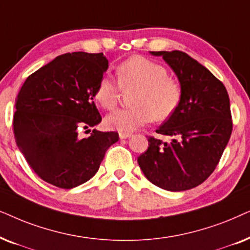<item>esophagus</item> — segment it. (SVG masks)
Segmentation results:
<instances>
[{
  "label": "esophagus",
  "instance_id": "1",
  "mask_svg": "<svg viewBox=\"0 0 250 250\" xmlns=\"http://www.w3.org/2000/svg\"><path fill=\"white\" fill-rule=\"evenodd\" d=\"M131 136H132L131 132H120L119 134L120 139H127L129 137H131Z\"/></svg>",
  "mask_w": 250,
  "mask_h": 250
}]
</instances>
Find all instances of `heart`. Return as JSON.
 Listing matches in <instances>:
<instances>
[{
    "label": "heart",
    "instance_id": "1",
    "mask_svg": "<svg viewBox=\"0 0 250 250\" xmlns=\"http://www.w3.org/2000/svg\"><path fill=\"white\" fill-rule=\"evenodd\" d=\"M122 90L135 89L130 97L131 107L107 115L105 125L121 132L134 131L151 122L164 121L174 114L181 103V85L168 78L164 66L142 56H132L116 67ZM119 86L108 76H103L95 89V99L103 108L113 109L119 99Z\"/></svg>",
    "mask_w": 250,
    "mask_h": 250
}]
</instances>
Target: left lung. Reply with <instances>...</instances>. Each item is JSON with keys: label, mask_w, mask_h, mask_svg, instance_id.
<instances>
[{"label": "left lung", "mask_w": 250, "mask_h": 250, "mask_svg": "<svg viewBox=\"0 0 250 250\" xmlns=\"http://www.w3.org/2000/svg\"><path fill=\"white\" fill-rule=\"evenodd\" d=\"M162 57L177 76L182 97L174 114L156 132L171 141L148 137L147 151L137 159L152 184L171 192L204 183L215 170L232 132L229 98L212 73L188 53L149 51Z\"/></svg>", "instance_id": "left-lung-1"}]
</instances>
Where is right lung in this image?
<instances>
[{
	"mask_svg": "<svg viewBox=\"0 0 250 250\" xmlns=\"http://www.w3.org/2000/svg\"><path fill=\"white\" fill-rule=\"evenodd\" d=\"M107 68L103 53H65L29 75L17 96V146L49 184L67 189L88 182L98 171L106 149L118 142V132L96 129L89 137H79V128L102 121L94 95Z\"/></svg>",
	"mask_w": 250,
	"mask_h": 250,
	"instance_id": "1",
	"label": "right lung"
}]
</instances>
